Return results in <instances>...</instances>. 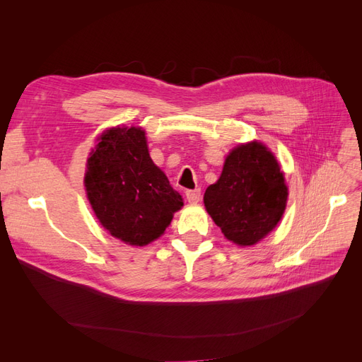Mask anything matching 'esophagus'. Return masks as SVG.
Listing matches in <instances>:
<instances>
[{"instance_id": "34e87169", "label": "esophagus", "mask_w": 362, "mask_h": 362, "mask_svg": "<svg viewBox=\"0 0 362 362\" xmlns=\"http://www.w3.org/2000/svg\"><path fill=\"white\" fill-rule=\"evenodd\" d=\"M186 199L191 204H197L201 199V189H191V191H186Z\"/></svg>"}]
</instances>
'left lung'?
Listing matches in <instances>:
<instances>
[{
  "instance_id": "left-lung-1",
  "label": "left lung",
  "mask_w": 362,
  "mask_h": 362,
  "mask_svg": "<svg viewBox=\"0 0 362 362\" xmlns=\"http://www.w3.org/2000/svg\"><path fill=\"white\" fill-rule=\"evenodd\" d=\"M288 186L273 152L258 141L238 145L226 157L223 171L206 187L204 204L226 239L251 246L280 221Z\"/></svg>"
}]
</instances>
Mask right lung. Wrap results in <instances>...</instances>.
<instances>
[{
  "label": "right lung",
  "mask_w": 362,
  "mask_h": 362,
  "mask_svg": "<svg viewBox=\"0 0 362 362\" xmlns=\"http://www.w3.org/2000/svg\"><path fill=\"white\" fill-rule=\"evenodd\" d=\"M85 187L104 229L133 246L158 239L183 206L180 194L151 160L145 130L135 126L111 127L98 138Z\"/></svg>",
  "instance_id": "obj_1"
}]
</instances>
